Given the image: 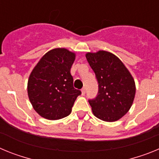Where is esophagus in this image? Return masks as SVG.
Instances as JSON below:
<instances>
[{"mask_svg":"<svg viewBox=\"0 0 159 159\" xmlns=\"http://www.w3.org/2000/svg\"><path fill=\"white\" fill-rule=\"evenodd\" d=\"M81 92H82V95H85V93H86V88H83L82 90H81Z\"/></svg>","mask_w":159,"mask_h":159,"instance_id":"1","label":"esophagus"}]
</instances>
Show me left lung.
I'll return each instance as SVG.
<instances>
[{"instance_id":"8db88e82","label":"left lung","mask_w":159,"mask_h":159,"mask_svg":"<svg viewBox=\"0 0 159 159\" xmlns=\"http://www.w3.org/2000/svg\"><path fill=\"white\" fill-rule=\"evenodd\" d=\"M86 58L99 84L97 96L88 101L94 116L106 122L117 121L133 104L136 91L134 78L111 52H88Z\"/></svg>"}]
</instances>
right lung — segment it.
I'll use <instances>...</instances> for the list:
<instances>
[{"mask_svg": "<svg viewBox=\"0 0 159 159\" xmlns=\"http://www.w3.org/2000/svg\"><path fill=\"white\" fill-rule=\"evenodd\" d=\"M75 54L66 48H54L41 57L28 80V95L41 117L57 120L69 116L80 90L73 87L71 67Z\"/></svg>", "mask_w": 159, "mask_h": 159, "instance_id": "1", "label": "right lung"}]
</instances>
